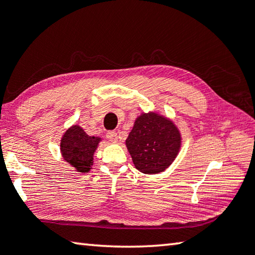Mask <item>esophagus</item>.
Listing matches in <instances>:
<instances>
[{"label": "esophagus", "instance_id": "34e87169", "mask_svg": "<svg viewBox=\"0 0 255 255\" xmlns=\"http://www.w3.org/2000/svg\"><path fill=\"white\" fill-rule=\"evenodd\" d=\"M107 138L112 143H116L118 139V134L116 131H108L107 132Z\"/></svg>", "mask_w": 255, "mask_h": 255}]
</instances>
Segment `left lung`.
I'll use <instances>...</instances> for the list:
<instances>
[{
	"label": "left lung",
	"instance_id": "8db88e82",
	"mask_svg": "<svg viewBox=\"0 0 255 255\" xmlns=\"http://www.w3.org/2000/svg\"><path fill=\"white\" fill-rule=\"evenodd\" d=\"M181 134L171 119L156 111L137 117L126 146L137 170L154 175L170 167L181 147Z\"/></svg>",
	"mask_w": 255,
	"mask_h": 255
}]
</instances>
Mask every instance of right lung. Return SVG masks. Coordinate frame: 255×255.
Returning <instances> with one entry per match:
<instances>
[{"instance_id": "1", "label": "right lung", "mask_w": 255, "mask_h": 255, "mask_svg": "<svg viewBox=\"0 0 255 255\" xmlns=\"http://www.w3.org/2000/svg\"><path fill=\"white\" fill-rule=\"evenodd\" d=\"M102 138L90 136L79 125H72L64 131L60 140L61 155L77 172L91 171L94 153Z\"/></svg>"}]
</instances>
